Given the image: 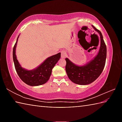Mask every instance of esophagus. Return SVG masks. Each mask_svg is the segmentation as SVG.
I'll return each mask as SVG.
<instances>
[{
    "mask_svg": "<svg viewBox=\"0 0 122 122\" xmlns=\"http://www.w3.org/2000/svg\"><path fill=\"white\" fill-rule=\"evenodd\" d=\"M67 56V54H66V53L65 51H61V57L62 58H65Z\"/></svg>",
    "mask_w": 122,
    "mask_h": 122,
    "instance_id": "34e87169",
    "label": "esophagus"
}]
</instances>
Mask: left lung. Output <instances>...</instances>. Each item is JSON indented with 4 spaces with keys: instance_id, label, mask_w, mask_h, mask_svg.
Listing matches in <instances>:
<instances>
[{
    "instance_id": "1",
    "label": "left lung",
    "mask_w": 122,
    "mask_h": 122,
    "mask_svg": "<svg viewBox=\"0 0 122 122\" xmlns=\"http://www.w3.org/2000/svg\"><path fill=\"white\" fill-rule=\"evenodd\" d=\"M92 26L100 36L101 45L97 55L89 62L82 66L76 65L66 58V71L68 76L72 82L80 85H86L95 81L102 73L106 64L107 47L102 34L93 25Z\"/></svg>"
}]
</instances>
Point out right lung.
<instances>
[{"mask_svg":"<svg viewBox=\"0 0 122 122\" xmlns=\"http://www.w3.org/2000/svg\"><path fill=\"white\" fill-rule=\"evenodd\" d=\"M19 36L16 39L13 49V59L14 66L18 76L22 81L30 86H38L44 84L48 81L51 71L61 57V53L54 55L47 58L41 65L32 71H28L21 67L16 59L15 48Z\"/></svg>","mask_w":122,"mask_h":122,"instance_id":"1","label":"right lung"}]
</instances>
